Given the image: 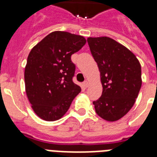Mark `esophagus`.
Returning a JSON list of instances; mask_svg holds the SVG:
<instances>
[{"label":"esophagus","mask_w":157,"mask_h":157,"mask_svg":"<svg viewBox=\"0 0 157 157\" xmlns=\"http://www.w3.org/2000/svg\"><path fill=\"white\" fill-rule=\"evenodd\" d=\"M82 86H83V87L84 88H87V87H88V86H89V82L87 81H85L83 82V84H82Z\"/></svg>","instance_id":"esophagus-1"}]
</instances>
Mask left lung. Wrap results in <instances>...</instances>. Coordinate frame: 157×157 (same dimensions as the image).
I'll return each mask as SVG.
<instances>
[{
    "label": "left lung",
    "mask_w": 157,
    "mask_h": 157,
    "mask_svg": "<svg viewBox=\"0 0 157 157\" xmlns=\"http://www.w3.org/2000/svg\"><path fill=\"white\" fill-rule=\"evenodd\" d=\"M98 64L103 93L94 101L96 113L105 121H116L128 113L142 86L141 65L130 50L107 36L87 38Z\"/></svg>",
    "instance_id": "obj_1"
}]
</instances>
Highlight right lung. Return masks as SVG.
<instances>
[{
    "instance_id": "1",
    "label": "right lung",
    "mask_w": 157,
    "mask_h": 157,
    "mask_svg": "<svg viewBox=\"0 0 157 157\" xmlns=\"http://www.w3.org/2000/svg\"><path fill=\"white\" fill-rule=\"evenodd\" d=\"M86 38L55 31L37 43L28 54L24 71L25 90L34 112L54 121L63 117L81 87L72 81L71 54L86 45Z\"/></svg>"
}]
</instances>
